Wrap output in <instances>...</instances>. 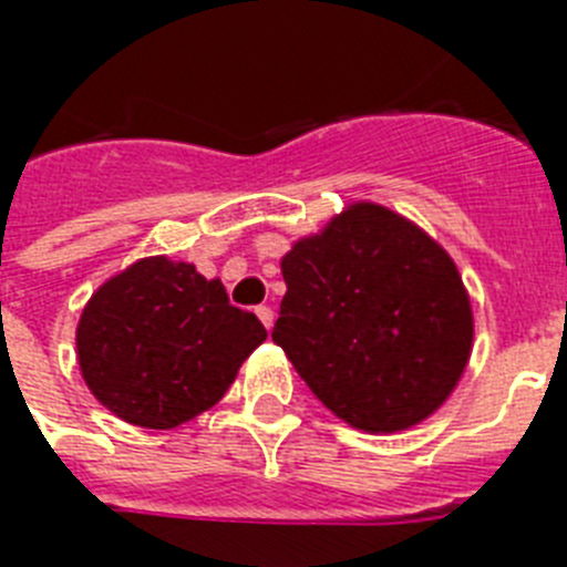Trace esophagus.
I'll use <instances>...</instances> for the list:
<instances>
[{"mask_svg":"<svg viewBox=\"0 0 567 567\" xmlns=\"http://www.w3.org/2000/svg\"><path fill=\"white\" fill-rule=\"evenodd\" d=\"M256 317H259V322L265 324V328H274V308H268V305H259V308H256Z\"/></svg>","mask_w":567,"mask_h":567,"instance_id":"1","label":"esophagus"}]
</instances>
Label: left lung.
Returning a JSON list of instances; mask_svg holds the SVG:
<instances>
[{
  "instance_id": "1",
  "label": "left lung",
  "mask_w": 567,
  "mask_h": 567,
  "mask_svg": "<svg viewBox=\"0 0 567 567\" xmlns=\"http://www.w3.org/2000/svg\"><path fill=\"white\" fill-rule=\"evenodd\" d=\"M274 342L333 416L368 433L420 425L454 393L474 348L456 262L377 202H351L282 256Z\"/></svg>"
}]
</instances>
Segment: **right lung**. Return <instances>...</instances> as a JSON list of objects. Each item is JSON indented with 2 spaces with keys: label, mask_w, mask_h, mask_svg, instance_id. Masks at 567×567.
Here are the masks:
<instances>
[{
  "label": "right lung",
  "mask_w": 567,
  "mask_h": 567,
  "mask_svg": "<svg viewBox=\"0 0 567 567\" xmlns=\"http://www.w3.org/2000/svg\"><path fill=\"white\" fill-rule=\"evenodd\" d=\"M265 337L219 279L171 256H145L93 290L76 324V357L113 416L167 431L223 400Z\"/></svg>",
  "instance_id": "add662e5"
}]
</instances>
